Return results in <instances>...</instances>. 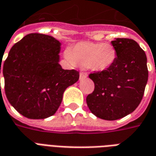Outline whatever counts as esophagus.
<instances>
[{
  "instance_id": "obj_1",
  "label": "esophagus",
  "mask_w": 156,
  "mask_h": 156,
  "mask_svg": "<svg viewBox=\"0 0 156 156\" xmlns=\"http://www.w3.org/2000/svg\"><path fill=\"white\" fill-rule=\"evenodd\" d=\"M87 77H88V74H87L86 73H83V72L80 73V76H79V78H80V79H84V78H86Z\"/></svg>"
}]
</instances>
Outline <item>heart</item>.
I'll list each match as a JSON object with an SVG mask.
<instances>
[{
  "label": "heart",
  "instance_id": "1",
  "mask_svg": "<svg viewBox=\"0 0 156 156\" xmlns=\"http://www.w3.org/2000/svg\"><path fill=\"white\" fill-rule=\"evenodd\" d=\"M66 57L73 64L88 66L94 71H105L114 64L117 51L110 43L83 41L71 48Z\"/></svg>",
  "mask_w": 156,
  "mask_h": 156
}]
</instances>
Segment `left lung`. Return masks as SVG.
<instances>
[{"instance_id":"left-lung-1","label":"left lung","mask_w":156,"mask_h":156,"mask_svg":"<svg viewBox=\"0 0 156 156\" xmlns=\"http://www.w3.org/2000/svg\"><path fill=\"white\" fill-rule=\"evenodd\" d=\"M117 58L105 71L91 73L94 90L86 102L90 111L105 120H116L134 111L142 100L148 81L145 52L133 39L111 41Z\"/></svg>"}]
</instances>
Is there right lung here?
Returning a JSON list of instances; mask_svg holds the SVG:
<instances>
[{"mask_svg": "<svg viewBox=\"0 0 156 156\" xmlns=\"http://www.w3.org/2000/svg\"><path fill=\"white\" fill-rule=\"evenodd\" d=\"M60 45L51 36L30 33L13 45L4 62L5 96L26 118L54 115L65 89L79 78V72L64 70L58 63Z\"/></svg>", "mask_w": 156, "mask_h": 156, "instance_id": "add662e5", "label": "right lung"}]
</instances>
